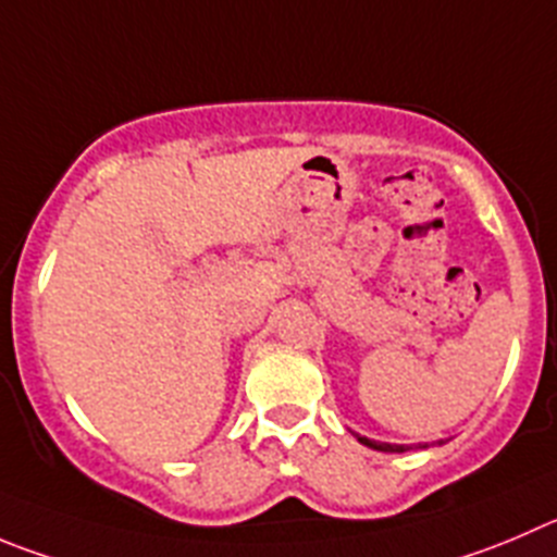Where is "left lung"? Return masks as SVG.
I'll use <instances>...</instances> for the list:
<instances>
[{"instance_id": "left-lung-1", "label": "left lung", "mask_w": 557, "mask_h": 557, "mask_svg": "<svg viewBox=\"0 0 557 557\" xmlns=\"http://www.w3.org/2000/svg\"><path fill=\"white\" fill-rule=\"evenodd\" d=\"M357 440H360L362 445H366V448H373V450H382V454H404V450H409L412 448V445H393V443H376V440H368V436H360V434H355ZM443 445V443H440ZM425 448V445H423Z\"/></svg>"}]
</instances>
